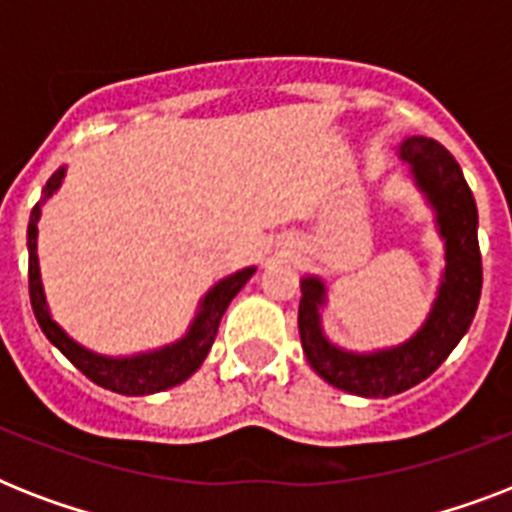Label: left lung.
I'll use <instances>...</instances> for the list:
<instances>
[{
	"label": "left lung",
	"instance_id": "obj_1",
	"mask_svg": "<svg viewBox=\"0 0 512 512\" xmlns=\"http://www.w3.org/2000/svg\"><path fill=\"white\" fill-rule=\"evenodd\" d=\"M398 159L409 164L414 185L436 212L438 236L444 239L446 268L425 324L396 348L353 353L329 342L321 329V305L327 303L324 281L319 276L300 279L297 327L308 364L329 385L364 398L396 396L436 372L470 329L484 281L476 199L460 164L441 143L422 135L401 140Z\"/></svg>",
	"mask_w": 512,
	"mask_h": 512
}]
</instances>
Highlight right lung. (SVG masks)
I'll list each match as a JSON object with an SVG mask.
<instances>
[{
	"label": "right lung",
	"mask_w": 512,
	"mask_h": 512,
	"mask_svg": "<svg viewBox=\"0 0 512 512\" xmlns=\"http://www.w3.org/2000/svg\"><path fill=\"white\" fill-rule=\"evenodd\" d=\"M63 175H66V167H60L47 180L42 201L31 209V220H28V292H31V308H34L39 327L47 335V340L100 388L114 390V393H122V396H148V393L175 388V385L188 380L199 369L201 361L207 358L225 308L231 305L233 297L239 295V289L252 279L255 268H244V271H236L231 276H225L223 281H217L199 303V311L193 316L188 332L172 345L138 353V356H100L95 350H87L84 345L71 340L52 321L47 300H44L42 276H39V257H36V233H39L36 223H39V215H42V204L58 191L60 183H63Z\"/></svg>",
	"instance_id": "1"
}]
</instances>
